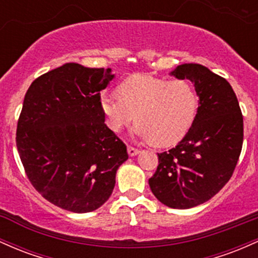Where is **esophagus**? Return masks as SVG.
<instances>
[{"label":"esophagus","instance_id":"obj_1","mask_svg":"<svg viewBox=\"0 0 258 258\" xmlns=\"http://www.w3.org/2000/svg\"><path fill=\"white\" fill-rule=\"evenodd\" d=\"M139 152H140V151H139L138 149H135V147L128 146V155L132 156V157H133V156H137Z\"/></svg>","mask_w":258,"mask_h":258}]
</instances>
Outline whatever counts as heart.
<instances>
[{
  "label": "heart",
  "instance_id": "b5f03b06",
  "mask_svg": "<svg viewBox=\"0 0 258 258\" xmlns=\"http://www.w3.org/2000/svg\"><path fill=\"white\" fill-rule=\"evenodd\" d=\"M118 91L100 97L106 124L115 133L135 119L138 137L163 146L183 137L195 117L198 96L187 80L140 74L124 82Z\"/></svg>",
  "mask_w": 258,
  "mask_h": 258
}]
</instances>
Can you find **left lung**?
I'll list each match as a JSON object with an SVG mask.
<instances>
[{"label":"left lung","instance_id":"8db88e82","mask_svg":"<svg viewBox=\"0 0 258 258\" xmlns=\"http://www.w3.org/2000/svg\"><path fill=\"white\" fill-rule=\"evenodd\" d=\"M170 75L194 83L199 108L180 143L158 153L149 185L162 204L185 210L212 199L229 181L241 152L244 121L230 84L207 67L185 63Z\"/></svg>","mask_w":258,"mask_h":258}]
</instances>
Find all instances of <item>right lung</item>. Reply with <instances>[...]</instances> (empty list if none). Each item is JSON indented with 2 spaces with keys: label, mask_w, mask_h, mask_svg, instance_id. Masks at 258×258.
I'll return each instance as SVG.
<instances>
[{
  "label": "right lung",
  "mask_w": 258,
  "mask_h": 258,
  "mask_svg": "<svg viewBox=\"0 0 258 258\" xmlns=\"http://www.w3.org/2000/svg\"><path fill=\"white\" fill-rule=\"evenodd\" d=\"M113 78L111 68L66 63L34 80L25 94L16 138L20 161L33 186L63 210L102 206L128 160L100 107V91Z\"/></svg>",
  "instance_id": "add662e5"
}]
</instances>
